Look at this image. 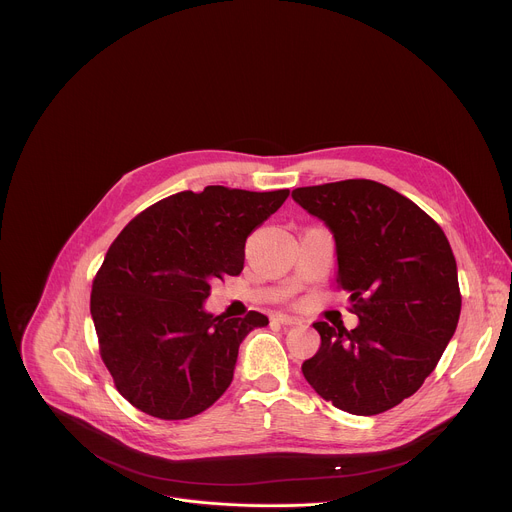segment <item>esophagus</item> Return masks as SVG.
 <instances>
[{
  "label": "esophagus",
  "mask_w": 512,
  "mask_h": 512,
  "mask_svg": "<svg viewBox=\"0 0 512 512\" xmlns=\"http://www.w3.org/2000/svg\"><path fill=\"white\" fill-rule=\"evenodd\" d=\"M273 320L279 322V324H285V326H294V324H300L302 320L294 314H285V312H275L273 314Z\"/></svg>",
  "instance_id": "obj_1"
}]
</instances>
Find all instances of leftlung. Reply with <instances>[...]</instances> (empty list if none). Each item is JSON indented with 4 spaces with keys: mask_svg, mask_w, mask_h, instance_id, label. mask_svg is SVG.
<instances>
[{
    "mask_svg": "<svg viewBox=\"0 0 512 512\" xmlns=\"http://www.w3.org/2000/svg\"><path fill=\"white\" fill-rule=\"evenodd\" d=\"M330 229L336 283L358 326L316 322L322 344L302 364L314 391L352 415L411 397L452 340L462 296L452 247L433 218L393 188L342 180L291 192Z\"/></svg>",
    "mask_w": 512,
    "mask_h": 512,
    "instance_id": "1",
    "label": "left lung"
}]
</instances>
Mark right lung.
<instances>
[{"label": "right lung", "mask_w": 512, "mask_h": 512, "mask_svg": "<svg viewBox=\"0 0 512 512\" xmlns=\"http://www.w3.org/2000/svg\"><path fill=\"white\" fill-rule=\"evenodd\" d=\"M289 190L206 186L137 214L93 281L91 316L117 391L158 419H188L221 397L245 336L267 316H212L210 283L239 275L245 241Z\"/></svg>", "instance_id": "add662e5"}]
</instances>
